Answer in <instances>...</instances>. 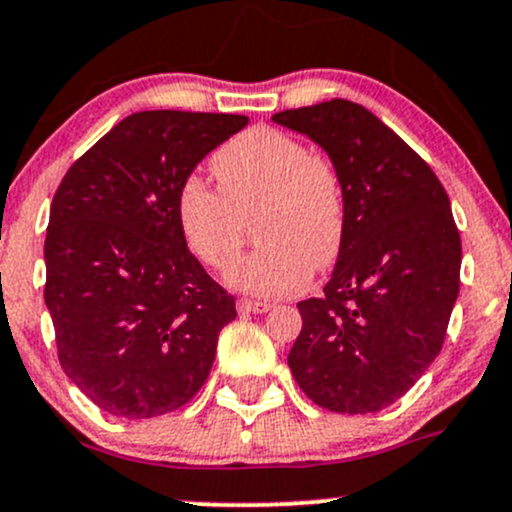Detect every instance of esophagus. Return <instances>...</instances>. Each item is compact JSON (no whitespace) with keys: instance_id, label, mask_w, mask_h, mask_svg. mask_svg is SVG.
<instances>
[{"instance_id":"1","label":"esophagus","mask_w":512,"mask_h":512,"mask_svg":"<svg viewBox=\"0 0 512 512\" xmlns=\"http://www.w3.org/2000/svg\"><path fill=\"white\" fill-rule=\"evenodd\" d=\"M272 310V305L262 301H250V298H240L238 301V313H267Z\"/></svg>"}]
</instances>
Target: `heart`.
I'll return each mask as SVG.
<instances>
[{
    "label": "heart",
    "instance_id": "1",
    "mask_svg": "<svg viewBox=\"0 0 512 512\" xmlns=\"http://www.w3.org/2000/svg\"><path fill=\"white\" fill-rule=\"evenodd\" d=\"M219 190L182 182L175 216L187 250L211 269H226L243 245V221L257 214L262 243L226 274L231 289L252 296H291L315 269L337 260L344 243V192L337 168L272 127H252L211 156Z\"/></svg>",
    "mask_w": 512,
    "mask_h": 512
}]
</instances>
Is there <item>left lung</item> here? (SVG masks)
Instances as JSON below:
<instances>
[{
	"mask_svg": "<svg viewBox=\"0 0 512 512\" xmlns=\"http://www.w3.org/2000/svg\"><path fill=\"white\" fill-rule=\"evenodd\" d=\"M272 120L330 156L346 216L325 296L298 303L289 368L317 407L373 414L443 346L462 264L450 199L424 158L363 105L334 98Z\"/></svg>",
	"mask_w": 512,
	"mask_h": 512,
	"instance_id": "1",
	"label": "left lung"
}]
</instances>
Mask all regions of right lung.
<instances>
[{
  "label": "right lung",
  "mask_w": 512,
  "mask_h": 512,
  "mask_svg": "<svg viewBox=\"0 0 512 512\" xmlns=\"http://www.w3.org/2000/svg\"><path fill=\"white\" fill-rule=\"evenodd\" d=\"M245 115L144 110L67 170L50 207L45 305L67 378L103 411L154 419L209 378L236 298L182 240L175 199Z\"/></svg>",
  "instance_id": "obj_1"
}]
</instances>
